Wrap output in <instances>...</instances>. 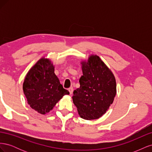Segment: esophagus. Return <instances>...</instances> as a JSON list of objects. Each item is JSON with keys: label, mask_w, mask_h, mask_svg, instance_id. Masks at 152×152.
Instances as JSON below:
<instances>
[{"label": "esophagus", "mask_w": 152, "mask_h": 152, "mask_svg": "<svg viewBox=\"0 0 152 152\" xmlns=\"http://www.w3.org/2000/svg\"><path fill=\"white\" fill-rule=\"evenodd\" d=\"M68 91H69V93H70V94H72V93H73V87H70V88L68 89Z\"/></svg>", "instance_id": "34e87169"}]
</instances>
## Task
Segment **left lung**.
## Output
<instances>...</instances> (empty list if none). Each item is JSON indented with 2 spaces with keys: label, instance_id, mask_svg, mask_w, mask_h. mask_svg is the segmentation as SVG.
<instances>
[{
  "label": "left lung",
  "instance_id": "8db88e82",
  "mask_svg": "<svg viewBox=\"0 0 152 152\" xmlns=\"http://www.w3.org/2000/svg\"><path fill=\"white\" fill-rule=\"evenodd\" d=\"M80 87L73 91V102L80 117L94 120L102 117L116 95V81L111 70L96 55L82 61Z\"/></svg>",
  "mask_w": 152,
  "mask_h": 152
}]
</instances>
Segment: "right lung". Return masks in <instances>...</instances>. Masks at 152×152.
<instances>
[{
  "instance_id": "add662e5",
  "label": "right lung",
  "mask_w": 152,
  "mask_h": 152,
  "mask_svg": "<svg viewBox=\"0 0 152 152\" xmlns=\"http://www.w3.org/2000/svg\"><path fill=\"white\" fill-rule=\"evenodd\" d=\"M23 89L30 107L43 115L49 112L64 95L69 94L55 75L51 61L44 58L27 73Z\"/></svg>"
}]
</instances>
